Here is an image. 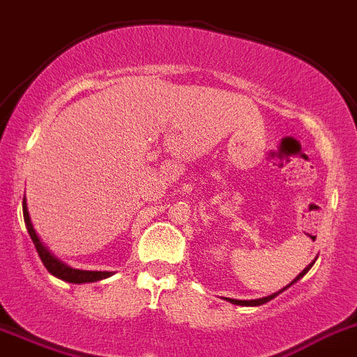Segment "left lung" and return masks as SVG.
Returning a JSON list of instances; mask_svg holds the SVG:
<instances>
[{
	"label": "left lung",
	"mask_w": 357,
	"mask_h": 357,
	"mask_svg": "<svg viewBox=\"0 0 357 357\" xmlns=\"http://www.w3.org/2000/svg\"><path fill=\"white\" fill-rule=\"evenodd\" d=\"M315 261H317V259H315ZM315 261H314V262H315ZM314 262H312V264H308V266H306V268L303 269V271L299 273V275L296 276L294 280H292L291 284H289V285H285V287L282 289V291L275 292V294H271V296H266V298H259V299H231V298H225V299H227L229 303H232V305H239V306H261V305H264V303L271 301L273 298H276V296H278V294H282V292H284V291H287V289L291 287V285H294L296 282H298V280H301L303 276H305L306 273L310 271V268H312V266H314Z\"/></svg>",
	"instance_id": "left-lung-1"
}]
</instances>
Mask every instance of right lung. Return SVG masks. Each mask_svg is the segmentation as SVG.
I'll list each match as a JSON object with an SVG mask.
<instances>
[{
	"label": "right lung",
	"mask_w": 357,
	"mask_h": 357,
	"mask_svg": "<svg viewBox=\"0 0 357 357\" xmlns=\"http://www.w3.org/2000/svg\"><path fill=\"white\" fill-rule=\"evenodd\" d=\"M22 215H24V224L29 232V238H31L36 252H38V257L42 259L43 266L47 268V271L51 273V275H54L56 278L65 280L68 284H89V282H98V280L109 278V276L112 275L111 271H86V269H73L70 268V266H66L65 262H61L58 257H54V255L47 250V246L40 241L38 234H36L35 227H33L31 224V218H29L26 197L24 201H22Z\"/></svg>",
	"instance_id": "obj_1"
}]
</instances>
